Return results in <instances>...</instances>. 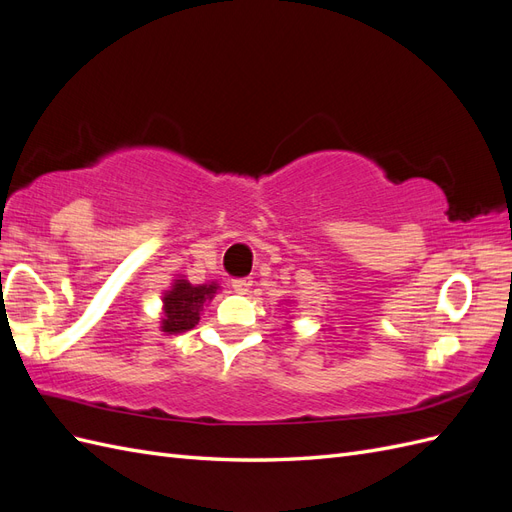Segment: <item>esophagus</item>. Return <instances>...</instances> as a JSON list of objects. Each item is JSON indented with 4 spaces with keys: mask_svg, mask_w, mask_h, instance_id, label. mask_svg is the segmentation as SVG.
<instances>
[{
    "mask_svg": "<svg viewBox=\"0 0 512 512\" xmlns=\"http://www.w3.org/2000/svg\"><path fill=\"white\" fill-rule=\"evenodd\" d=\"M230 286H232V290L239 292V294H247L252 288V280H250V277H237V280L230 282Z\"/></svg>",
    "mask_w": 512,
    "mask_h": 512,
    "instance_id": "esophagus-1",
    "label": "esophagus"
}]
</instances>
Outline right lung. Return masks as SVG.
Segmentation results:
<instances>
[{"instance_id":"right-lung-1","label":"right lung","mask_w":512,"mask_h":512,"mask_svg":"<svg viewBox=\"0 0 512 512\" xmlns=\"http://www.w3.org/2000/svg\"><path fill=\"white\" fill-rule=\"evenodd\" d=\"M220 284H190L185 277H177L168 290L162 292V312H160V331L166 335H179L194 329L200 314L218 294Z\"/></svg>"}]
</instances>
